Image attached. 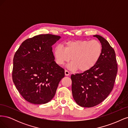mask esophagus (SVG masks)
<instances>
[{"label": "esophagus", "instance_id": "esophagus-1", "mask_svg": "<svg viewBox=\"0 0 128 128\" xmlns=\"http://www.w3.org/2000/svg\"><path fill=\"white\" fill-rule=\"evenodd\" d=\"M64 73H65V75L66 76H69V72L68 71V70H65V71H64Z\"/></svg>", "mask_w": 128, "mask_h": 128}]
</instances>
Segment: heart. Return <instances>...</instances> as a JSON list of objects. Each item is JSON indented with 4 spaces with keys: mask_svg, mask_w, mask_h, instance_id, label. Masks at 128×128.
Masks as SVG:
<instances>
[{
    "mask_svg": "<svg viewBox=\"0 0 128 128\" xmlns=\"http://www.w3.org/2000/svg\"><path fill=\"white\" fill-rule=\"evenodd\" d=\"M102 52V45L98 40H80L67 42L64 48L61 45L56 46L53 55L57 64L64 66L71 59L72 62L68 65L69 69H78L80 72H85L96 64Z\"/></svg>",
    "mask_w": 128,
    "mask_h": 128,
    "instance_id": "b5f03b06",
    "label": "heart"
}]
</instances>
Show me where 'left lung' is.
<instances>
[{
	"label": "left lung",
	"mask_w": 128,
	"mask_h": 128,
	"mask_svg": "<svg viewBox=\"0 0 128 128\" xmlns=\"http://www.w3.org/2000/svg\"><path fill=\"white\" fill-rule=\"evenodd\" d=\"M94 36L102 45L100 59L91 69L71 75L74 99L83 107H92L102 102L113 90L118 72L114 50L102 36Z\"/></svg>",
	"instance_id": "8db88e82"
}]
</instances>
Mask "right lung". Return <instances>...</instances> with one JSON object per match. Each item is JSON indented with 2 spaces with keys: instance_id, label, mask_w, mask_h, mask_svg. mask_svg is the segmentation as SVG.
Listing matches in <instances>:
<instances>
[{
  "instance_id": "add662e5",
  "label": "right lung",
  "mask_w": 128,
  "mask_h": 128,
  "mask_svg": "<svg viewBox=\"0 0 128 128\" xmlns=\"http://www.w3.org/2000/svg\"><path fill=\"white\" fill-rule=\"evenodd\" d=\"M61 38L42 34L22 42L13 59V81L26 100L34 104L48 103L55 96L64 70L54 61L52 46Z\"/></svg>"
}]
</instances>
